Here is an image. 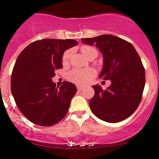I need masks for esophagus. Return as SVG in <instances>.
<instances>
[{"mask_svg": "<svg viewBox=\"0 0 159 159\" xmlns=\"http://www.w3.org/2000/svg\"><path fill=\"white\" fill-rule=\"evenodd\" d=\"M77 90H80V91H81V90H84V87H82V86L78 85V86H77Z\"/></svg>", "mask_w": 159, "mask_h": 159, "instance_id": "1", "label": "esophagus"}]
</instances>
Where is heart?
I'll return each instance as SVG.
<instances>
[{"label": "heart", "mask_w": 159, "mask_h": 159, "mask_svg": "<svg viewBox=\"0 0 159 159\" xmlns=\"http://www.w3.org/2000/svg\"><path fill=\"white\" fill-rule=\"evenodd\" d=\"M81 52H82L83 55L86 57V58H88V57L91 55H95L97 57L98 54V51L96 49V48L89 46V45L83 46L81 48ZM71 54H72V52H71L70 50H67V51H65L62 55V58H61L63 64L66 65L69 63L71 57ZM94 75L95 71L93 69L82 70V69H74L68 72L66 76H67L68 80L71 81V82H73L75 84H84L88 82Z\"/></svg>", "instance_id": "heart-1"}]
</instances>
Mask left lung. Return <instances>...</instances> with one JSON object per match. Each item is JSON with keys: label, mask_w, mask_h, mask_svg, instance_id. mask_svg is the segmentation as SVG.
<instances>
[{"label": "left lung", "mask_w": 159, "mask_h": 159, "mask_svg": "<svg viewBox=\"0 0 159 159\" xmlns=\"http://www.w3.org/2000/svg\"><path fill=\"white\" fill-rule=\"evenodd\" d=\"M81 40L99 48L104 57L99 77L111 82L106 90L93 86L94 96L89 102L92 112L108 122L127 119L138 108L145 85L144 67L138 53L129 42L113 35Z\"/></svg>", "instance_id": "1"}]
</instances>
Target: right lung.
Instances as JSON below:
<instances>
[{
    "instance_id": "right-lung-1",
    "label": "right lung",
    "mask_w": 159,
    "mask_h": 159,
    "mask_svg": "<svg viewBox=\"0 0 159 159\" xmlns=\"http://www.w3.org/2000/svg\"><path fill=\"white\" fill-rule=\"evenodd\" d=\"M77 44L71 39H43L29 44L18 56L11 90L19 111L34 124L53 126L67 114L76 87L64 81L58 88L51 79L62 69L64 51Z\"/></svg>"
}]
</instances>
